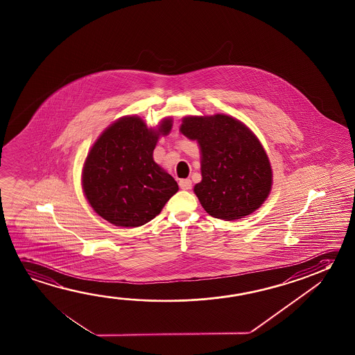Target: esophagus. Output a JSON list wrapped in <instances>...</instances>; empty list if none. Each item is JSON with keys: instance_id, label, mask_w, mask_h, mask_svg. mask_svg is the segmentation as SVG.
I'll list each match as a JSON object with an SVG mask.
<instances>
[{"instance_id": "obj_1", "label": "esophagus", "mask_w": 355, "mask_h": 355, "mask_svg": "<svg viewBox=\"0 0 355 355\" xmlns=\"http://www.w3.org/2000/svg\"><path fill=\"white\" fill-rule=\"evenodd\" d=\"M180 188L182 191H189L192 188V182L191 180H180Z\"/></svg>"}]
</instances>
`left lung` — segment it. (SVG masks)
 Returning a JSON list of instances; mask_svg holds the SVG:
<instances>
[{
	"instance_id": "left-lung-1",
	"label": "left lung",
	"mask_w": 355,
	"mask_h": 355,
	"mask_svg": "<svg viewBox=\"0 0 355 355\" xmlns=\"http://www.w3.org/2000/svg\"><path fill=\"white\" fill-rule=\"evenodd\" d=\"M180 131L199 146L202 180L193 191L208 214L233 221L261 207L272 188V168L244 122L225 114L189 115Z\"/></svg>"
}]
</instances>
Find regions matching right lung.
Segmentation results:
<instances>
[{"instance_id":"1","label":"right lung","mask_w":355,"mask_h":355,"mask_svg":"<svg viewBox=\"0 0 355 355\" xmlns=\"http://www.w3.org/2000/svg\"><path fill=\"white\" fill-rule=\"evenodd\" d=\"M172 117L148 128L137 115L105 128L83 166L82 188L96 214L116 227H137L161 213L178 192L172 175L155 162L153 150L172 130Z\"/></svg>"}]
</instances>
